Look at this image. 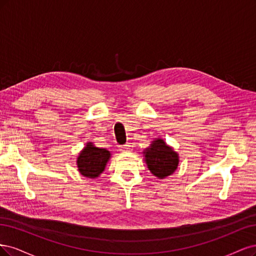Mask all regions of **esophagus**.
Wrapping results in <instances>:
<instances>
[{"label": "esophagus", "mask_w": 256, "mask_h": 256, "mask_svg": "<svg viewBox=\"0 0 256 256\" xmlns=\"http://www.w3.org/2000/svg\"><path fill=\"white\" fill-rule=\"evenodd\" d=\"M130 146H128V144L120 146H119V151H121V152H128L130 151Z\"/></svg>", "instance_id": "1"}]
</instances>
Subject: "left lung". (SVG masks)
Wrapping results in <instances>:
<instances>
[{
    "label": "left lung",
    "instance_id": "left-lung-1",
    "mask_svg": "<svg viewBox=\"0 0 256 256\" xmlns=\"http://www.w3.org/2000/svg\"><path fill=\"white\" fill-rule=\"evenodd\" d=\"M148 168L152 174L164 178L176 171L178 164V155L168 146L162 139L153 142L149 149L144 151Z\"/></svg>",
    "mask_w": 256,
    "mask_h": 256
}]
</instances>
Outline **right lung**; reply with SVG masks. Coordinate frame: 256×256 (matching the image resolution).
<instances>
[{"instance_id":"add662e5","label":"right lung","mask_w":256,"mask_h":256,"mask_svg":"<svg viewBox=\"0 0 256 256\" xmlns=\"http://www.w3.org/2000/svg\"><path fill=\"white\" fill-rule=\"evenodd\" d=\"M110 153L105 149L94 146L88 142L85 149L80 153L78 158V167L82 176L94 178L104 171L106 162L110 160Z\"/></svg>"}]
</instances>
